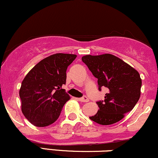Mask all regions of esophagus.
I'll return each instance as SVG.
<instances>
[{"instance_id": "1", "label": "esophagus", "mask_w": 158, "mask_h": 158, "mask_svg": "<svg viewBox=\"0 0 158 158\" xmlns=\"http://www.w3.org/2000/svg\"><path fill=\"white\" fill-rule=\"evenodd\" d=\"M77 99L79 101H80V102H88V101H89V99H88V98L86 96H84V97L79 98V99Z\"/></svg>"}]
</instances>
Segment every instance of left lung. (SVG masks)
<instances>
[{"label": "left lung", "instance_id": "left-lung-1", "mask_svg": "<svg viewBox=\"0 0 158 158\" xmlns=\"http://www.w3.org/2000/svg\"><path fill=\"white\" fill-rule=\"evenodd\" d=\"M81 60L98 79L99 90L108 89L103 101L97 102L99 110L89 118L100 125H111L131 111L140 97L142 79L138 72L117 56L109 53L86 55Z\"/></svg>", "mask_w": 158, "mask_h": 158}]
</instances>
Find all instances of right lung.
Returning a JSON list of instances; mask_svg holds the SVG:
<instances>
[{
	"mask_svg": "<svg viewBox=\"0 0 158 158\" xmlns=\"http://www.w3.org/2000/svg\"><path fill=\"white\" fill-rule=\"evenodd\" d=\"M77 55L56 53L42 59L30 70L21 83V110L33 126L44 127L57 120L70 96L62 89L68 67Z\"/></svg>",
	"mask_w": 158,
	"mask_h": 158,
	"instance_id": "right-lung-1",
	"label": "right lung"
}]
</instances>
